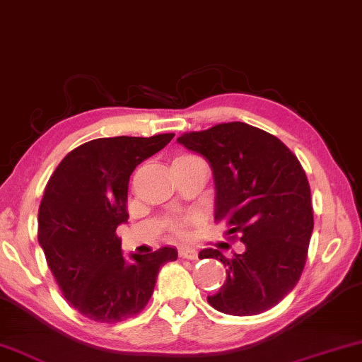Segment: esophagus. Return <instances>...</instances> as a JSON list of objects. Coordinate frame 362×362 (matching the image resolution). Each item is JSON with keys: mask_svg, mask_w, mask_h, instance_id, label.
Segmentation results:
<instances>
[{"mask_svg": "<svg viewBox=\"0 0 362 362\" xmlns=\"http://www.w3.org/2000/svg\"><path fill=\"white\" fill-rule=\"evenodd\" d=\"M180 256L182 259H197V251L191 248H180Z\"/></svg>", "mask_w": 362, "mask_h": 362, "instance_id": "esophagus-1", "label": "esophagus"}]
</instances>
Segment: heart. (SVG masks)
I'll return each instance as SVG.
<instances>
[{
  "label": "heart",
  "mask_w": 362,
  "mask_h": 362,
  "mask_svg": "<svg viewBox=\"0 0 362 362\" xmlns=\"http://www.w3.org/2000/svg\"><path fill=\"white\" fill-rule=\"evenodd\" d=\"M199 160H201V158H199V156H196V155H181V156H177V158H176L175 161H199ZM194 220H196V218L189 217V218H186L185 222L176 223V225H175L176 233H182V230H185V225L194 222Z\"/></svg>",
  "instance_id": "b5f03b06"
}]
</instances>
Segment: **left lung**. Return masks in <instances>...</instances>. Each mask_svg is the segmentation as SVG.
Returning a JSON list of instances; mask_svg holds the SVG:
<instances>
[{
	"label": "left lung",
	"instance_id": "1",
	"mask_svg": "<svg viewBox=\"0 0 362 362\" xmlns=\"http://www.w3.org/2000/svg\"><path fill=\"white\" fill-rule=\"evenodd\" d=\"M177 142L211 163L214 218L245 243L233 258L214 248L201 251L199 258L227 266V279L207 302L237 317L269 310L294 289L307 261L313 209L300 161L274 135L245 122L186 132Z\"/></svg>",
	"mask_w": 362,
	"mask_h": 362
}]
</instances>
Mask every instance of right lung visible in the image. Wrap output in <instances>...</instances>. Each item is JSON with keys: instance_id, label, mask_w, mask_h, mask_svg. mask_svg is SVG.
<instances>
[{"instance_id": "1", "label": "right lung", "mask_w": 362, "mask_h": 362, "mask_svg": "<svg viewBox=\"0 0 362 362\" xmlns=\"http://www.w3.org/2000/svg\"><path fill=\"white\" fill-rule=\"evenodd\" d=\"M175 134L96 139L71 150L47 182L39 207V243L62 294L81 315L117 323L137 315L153 294L161 266L177 258L163 246L130 255L116 228L127 222L129 180Z\"/></svg>"}]
</instances>
